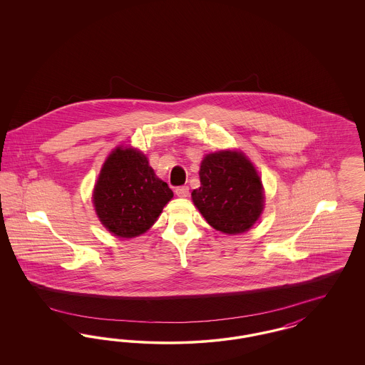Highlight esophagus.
<instances>
[{"instance_id":"obj_1","label":"esophagus","mask_w":365,"mask_h":365,"mask_svg":"<svg viewBox=\"0 0 365 365\" xmlns=\"http://www.w3.org/2000/svg\"><path fill=\"white\" fill-rule=\"evenodd\" d=\"M176 195L179 197V198H186V197H189V187L187 186H182V187H178L176 190Z\"/></svg>"}]
</instances>
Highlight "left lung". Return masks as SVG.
<instances>
[{"instance_id":"left-lung-1","label":"left lung","mask_w":365,"mask_h":365,"mask_svg":"<svg viewBox=\"0 0 365 365\" xmlns=\"http://www.w3.org/2000/svg\"><path fill=\"white\" fill-rule=\"evenodd\" d=\"M201 186L191 191L194 207L215 230L237 235L255 226L265 208L261 176L240 149L207 153L200 165Z\"/></svg>"}]
</instances>
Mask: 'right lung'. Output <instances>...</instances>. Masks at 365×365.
Instances as JSON below:
<instances>
[{
  "mask_svg": "<svg viewBox=\"0 0 365 365\" xmlns=\"http://www.w3.org/2000/svg\"><path fill=\"white\" fill-rule=\"evenodd\" d=\"M173 197L146 155L120 145L105 158L91 201L100 223L112 235L131 240L150 230Z\"/></svg>",
  "mask_w": 365,
  "mask_h": 365,
  "instance_id": "add662e5",
  "label": "right lung"
}]
</instances>
